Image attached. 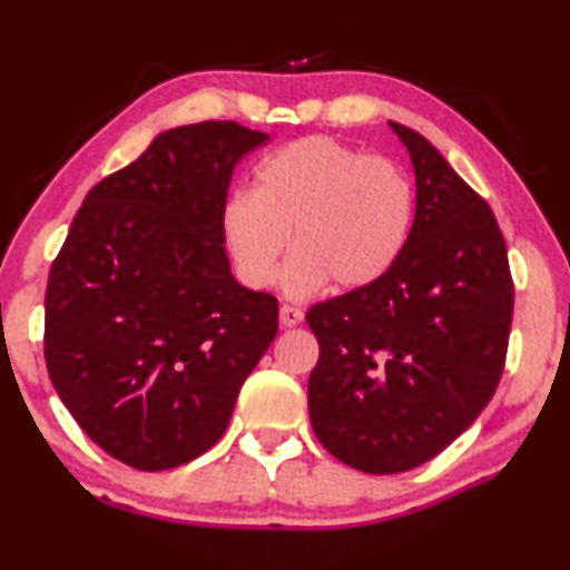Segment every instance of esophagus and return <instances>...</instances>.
<instances>
[{
	"label": "esophagus",
	"instance_id": "1",
	"mask_svg": "<svg viewBox=\"0 0 570 570\" xmlns=\"http://www.w3.org/2000/svg\"><path fill=\"white\" fill-rule=\"evenodd\" d=\"M302 320H304L302 307H294V304H284V307H282V325H284V327L299 325Z\"/></svg>",
	"mask_w": 570,
	"mask_h": 570
}]
</instances>
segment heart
Listing matches in <instances>:
<instances>
[{
  "instance_id": "heart-1",
  "label": "heart",
  "mask_w": 570,
  "mask_h": 570,
  "mask_svg": "<svg viewBox=\"0 0 570 570\" xmlns=\"http://www.w3.org/2000/svg\"><path fill=\"white\" fill-rule=\"evenodd\" d=\"M258 188H235L222 206V235L247 286L276 282L288 296H309L331 282L364 288L384 278L411 237L415 194L384 157L333 136H304L261 159Z\"/></svg>"
}]
</instances>
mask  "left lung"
Masks as SVG:
<instances>
[{"label":"left lung","mask_w":570,"mask_h":570,"mask_svg":"<svg viewBox=\"0 0 570 570\" xmlns=\"http://www.w3.org/2000/svg\"><path fill=\"white\" fill-rule=\"evenodd\" d=\"M411 151L415 219L380 282L320 302L309 421L351 468L392 475L454 442L499 387L514 282L499 222L429 139L392 124Z\"/></svg>","instance_id":"8db88e82"}]
</instances>
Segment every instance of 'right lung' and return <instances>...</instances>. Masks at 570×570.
Returning <instances> with one entry per match:
<instances>
[{
  "instance_id": "right-lung-1",
  "label": "right lung",
  "mask_w": 570,
  "mask_h": 570,
  "mask_svg": "<svg viewBox=\"0 0 570 570\" xmlns=\"http://www.w3.org/2000/svg\"><path fill=\"white\" fill-rule=\"evenodd\" d=\"M266 141L235 121L159 134L87 194L48 274V376L79 429L136 470L219 442L276 338V296L235 282L222 235L232 170Z\"/></svg>"
}]
</instances>
